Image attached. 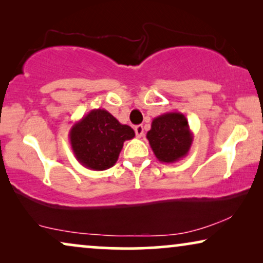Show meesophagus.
<instances>
[{
    "mask_svg": "<svg viewBox=\"0 0 263 263\" xmlns=\"http://www.w3.org/2000/svg\"><path fill=\"white\" fill-rule=\"evenodd\" d=\"M135 134L138 138H141V136H143V127L142 125H136L135 127Z\"/></svg>",
    "mask_w": 263,
    "mask_h": 263,
    "instance_id": "34e87169",
    "label": "esophagus"
}]
</instances>
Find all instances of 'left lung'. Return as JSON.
Listing matches in <instances>:
<instances>
[{
  "label": "left lung",
  "mask_w": 263,
  "mask_h": 263,
  "mask_svg": "<svg viewBox=\"0 0 263 263\" xmlns=\"http://www.w3.org/2000/svg\"><path fill=\"white\" fill-rule=\"evenodd\" d=\"M154 156L161 163H176L189 153L193 133L181 112H166L154 118L146 135Z\"/></svg>",
  "instance_id": "8db88e82"
}]
</instances>
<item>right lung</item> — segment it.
<instances>
[{"instance_id": "right-lung-1", "label": "right lung", "mask_w": 263, "mask_h": 263, "mask_svg": "<svg viewBox=\"0 0 263 263\" xmlns=\"http://www.w3.org/2000/svg\"><path fill=\"white\" fill-rule=\"evenodd\" d=\"M134 136V130L121 124L109 111L95 109L71 127L69 141L82 166L103 171L116 164L124 141Z\"/></svg>"}]
</instances>
